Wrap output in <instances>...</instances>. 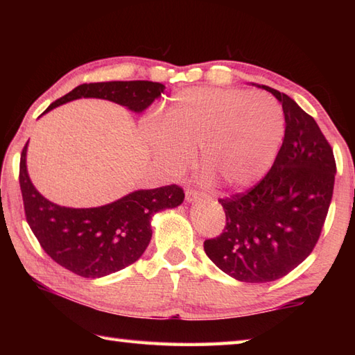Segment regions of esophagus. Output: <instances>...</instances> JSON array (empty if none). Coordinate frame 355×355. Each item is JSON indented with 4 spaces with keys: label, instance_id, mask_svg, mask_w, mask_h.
<instances>
[{
    "label": "esophagus",
    "instance_id": "esophagus-1",
    "mask_svg": "<svg viewBox=\"0 0 355 355\" xmlns=\"http://www.w3.org/2000/svg\"><path fill=\"white\" fill-rule=\"evenodd\" d=\"M198 198H202V200H210V197L207 193H202V192H198L197 189H186V200L187 201H195Z\"/></svg>",
    "mask_w": 355,
    "mask_h": 355
}]
</instances>
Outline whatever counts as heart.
I'll use <instances>...</instances> for the list:
<instances>
[{"label":"heart","instance_id":"obj_1","mask_svg":"<svg viewBox=\"0 0 355 355\" xmlns=\"http://www.w3.org/2000/svg\"><path fill=\"white\" fill-rule=\"evenodd\" d=\"M149 128L154 155L172 172L186 169L200 148L201 164L227 187L241 189L266 175L285 132L284 111L266 93L235 88H187Z\"/></svg>","mask_w":355,"mask_h":355}]
</instances>
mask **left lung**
Listing matches in <instances>:
<instances>
[{"label": "left lung", "mask_w": 355, "mask_h": 355, "mask_svg": "<svg viewBox=\"0 0 355 355\" xmlns=\"http://www.w3.org/2000/svg\"><path fill=\"white\" fill-rule=\"evenodd\" d=\"M282 103L285 135L259 183L220 198L223 233L205 241L218 268L241 282H271L302 263L318 244L334 191L333 148L291 97L262 85Z\"/></svg>", "instance_id": "1"}]
</instances>
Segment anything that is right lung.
I'll use <instances>...</instances> for the list:
<instances>
[{
  "label": "right lung",
  "instance_id": "obj_1",
  "mask_svg": "<svg viewBox=\"0 0 355 355\" xmlns=\"http://www.w3.org/2000/svg\"><path fill=\"white\" fill-rule=\"evenodd\" d=\"M164 89L150 80H116L82 84L53 102L44 112L80 97L107 99L140 112ZM27 143L21 153L19 186L26 220L44 252L59 266L82 277H102L137 261L153 236L150 218L182 205L177 184L135 191L111 205L92 209L58 206L35 189L26 166Z\"/></svg>",
  "mask_w": 355,
  "mask_h": 355
}]
</instances>
